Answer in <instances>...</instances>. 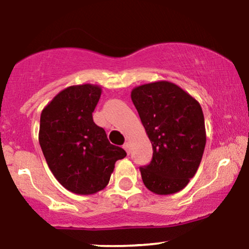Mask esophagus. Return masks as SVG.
<instances>
[{"instance_id": "esophagus-1", "label": "esophagus", "mask_w": 249, "mask_h": 249, "mask_svg": "<svg viewBox=\"0 0 249 249\" xmlns=\"http://www.w3.org/2000/svg\"><path fill=\"white\" fill-rule=\"evenodd\" d=\"M123 148H124L125 150H126L127 155H130V152H131V145H130V143H128V142H126V143H124V145H123Z\"/></svg>"}]
</instances>
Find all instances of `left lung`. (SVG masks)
Here are the masks:
<instances>
[{
    "label": "left lung",
    "mask_w": 249,
    "mask_h": 249,
    "mask_svg": "<svg viewBox=\"0 0 249 249\" xmlns=\"http://www.w3.org/2000/svg\"><path fill=\"white\" fill-rule=\"evenodd\" d=\"M131 98L154 150L150 164L140 167L142 181L157 195L182 190L196 174L206 144L199 102L167 81L138 86Z\"/></svg>",
    "instance_id": "left-lung-1"
}]
</instances>
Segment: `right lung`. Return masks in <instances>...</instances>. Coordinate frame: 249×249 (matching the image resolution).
Masks as SVG:
<instances>
[{"mask_svg":"<svg viewBox=\"0 0 249 249\" xmlns=\"http://www.w3.org/2000/svg\"><path fill=\"white\" fill-rule=\"evenodd\" d=\"M101 95L98 85H72L42 110L38 141L49 168L67 190L92 195L110 180L124 149L111 144L105 130L93 122Z\"/></svg>","mask_w":249,"mask_h":249,"instance_id":"right-lung-1","label":"right lung"}]
</instances>
